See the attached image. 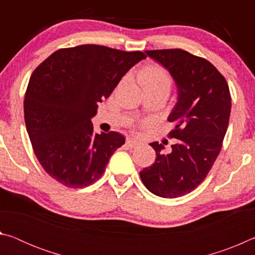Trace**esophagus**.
<instances>
[{
	"mask_svg": "<svg viewBox=\"0 0 255 255\" xmlns=\"http://www.w3.org/2000/svg\"><path fill=\"white\" fill-rule=\"evenodd\" d=\"M137 145H138L137 140L131 139V138H128V139L126 140V146L128 148H133V147H136Z\"/></svg>",
	"mask_w": 255,
	"mask_h": 255,
	"instance_id": "esophagus-1",
	"label": "esophagus"
}]
</instances>
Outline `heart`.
I'll return each instance as SVG.
<instances>
[{
	"mask_svg": "<svg viewBox=\"0 0 255 255\" xmlns=\"http://www.w3.org/2000/svg\"><path fill=\"white\" fill-rule=\"evenodd\" d=\"M138 81L143 89L170 92L172 79L166 70L158 65H148L139 73Z\"/></svg>",
	"mask_w": 255,
	"mask_h": 255,
	"instance_id": "heart-1",
	"label": "heart"
}]
</instances>
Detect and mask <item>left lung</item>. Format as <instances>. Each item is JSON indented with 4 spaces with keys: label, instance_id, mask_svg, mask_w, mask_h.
I'll return each instance as SVG.
<instances>
[{
    "label": "left lung",
    "instance_id": "left-lung-1",
    "mask_svg": "<svg viewBox=\"0 0 255 255\" xmlns=\"http://www.w3.org/2000/svg\"><path fill=\"white\" fill-rule=\"evenodd\" d=\"M170 72L178 101L167 117L175 127L170 153L158 141L150 143L156 159L139 172L150 192L162 198L182 197L205 180L222 149L231 115L227 82L213 64L182 49L146 50Z\"/></svg>",
    "mask_w": 255,
    "mask_h": 255
}]
</instances>
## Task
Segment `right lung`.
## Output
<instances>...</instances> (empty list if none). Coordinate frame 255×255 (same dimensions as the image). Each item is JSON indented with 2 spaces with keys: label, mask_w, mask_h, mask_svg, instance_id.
Returning <instances> with one entry per match:
<instances>
[{
  "label": "right lung",
  "mask_w": 255,
  "mask_h": 255,
  "mask_svg": "<svg viewBox=\"0 0 255 255\" xmlns=\"http://www.w3.org/2000/svg\"><path fill=\"white\" fill-rule=\"evenodd\" d=\"M141 51L81 45L59 49L33 71L24 96L27 131L33 152L51 178L68 188H84L106 171L122 133H96L91 119Z\"/></svg>",
  "instance_id": "1"
}]
</instances>
